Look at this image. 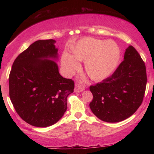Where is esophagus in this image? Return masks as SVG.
I'll return each mask as SVG.
<instances>
[{"instance_id": "34e87169", "label": "esophagus", "mask_w": 154, "mask_h": 154, "mask_svg": "<svg viewBox=\"0 0 154 154\" xmlns=\"http://www.w3.org/2000/svg\"><path fill=\"white\" fill-rule=\"evenodd\" d=\"M85 90V87L84 86H82V85L80 84H75V92H82Z\"/></svg>"}]
</instances>
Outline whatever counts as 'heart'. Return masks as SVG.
Listing matches in <instances>:
<instances>
[{
    "label": "heart",
    "mask_w": 154,
    "mask_h": 154,
    "mask_svg": "<svg viewBox=\"0 0 154 154\" xmlns=\"http://www.w3.org/2000/svg\"><path fill=\"white\" fill-rule=\"evenodd\" d=\"M72 55L64 53L61 63L66 73L71 75L84 62V69L91 79H105L116 69L120 60V49L115 41L92 37L81 38L71 49Z\"/></svg>",
    "instance_id": "1"
}]
</instances>
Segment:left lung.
I'll use <instances>...</instances> for the list:
<instances>
[{
    "instance_id": "left-lung-1",
    "label": "left lung",
    "mask_w": 154,
    "mask_h": 154,
    "mask_svg": "<svg viewBox=\"0 0 154 154\" xmlns=\"http://www.w3.org/2000/svg\"><path fill=\"white\" fill-rule=\"evenodd\" d=\"M147 84L145 62L134 47L125 51L124 60L111 75L90 85V107L102 121L119 122L128 118L141 105Z\"/></svg>"
}]
</instances>
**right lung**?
Masks as SVG:
<instances>
[{
  "instance_id": "right-lung-1",
  "label": "right lung",
  "mask_w": 154,
  "mask_h": 154,
  "mask_svg": "<svg viewBox=\"0 0 154 154\" xmlns=\"http://www.w3.org/2000/svg\"><path fill=\"white\" fill-rule=\"evenodd\" d=\"M53 39L38 40L14 62L9 77V96L17 113L36 127L56 123L67 109L66 100L75 83L59 73L58 49Z\"/></svg>"
}]
</instances>
